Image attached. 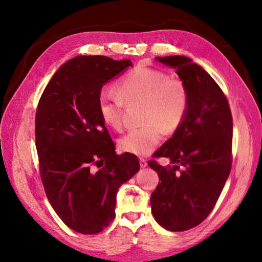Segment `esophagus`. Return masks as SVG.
<instances>
[{"mask_svg":"<svg viewBox=\"0 0 262 262\" xmlns=\"http://www.w3.org/2000/svg\"><path fill=\"white\" fill-rule=\"evenodd\" d=\"M140 165H141V168H146L147 166V162H146V160H144V159H140Z\"/></svg>","mask_w":262,"mask_h":262,"instance_id":"34e87169","label":"esophagus"}]
</instances>
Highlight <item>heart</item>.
Returning <instances> with one entry per match:
<instances>
[{"label": "heart", "mask_w": 262, "mask_h": 262, "mask_svg": "<svg viewBox=\"0 0 262 262\" xmlns=\"http://www.w3.org/2000/svg\"><path fill=\"white\" fill-rule=\"evenodd\" d=\"M116 96L102 92L98 111L105 125L119 130L122 107L141 103L142 127L128 132L119 141L122 152L137 157L148 155L162 140L163 133L173 134L182 124L189 107L187 85L163 71L138 65L115 83Z\"/></svg>", "instance_id": "1"}]
</instances>
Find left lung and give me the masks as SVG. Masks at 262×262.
<instances>
[{
  "label": "left lung",
  "mask_w": 262,
  "mask_h": 262,
  "mask_svg": "<svg viewBox=\"0 0 262 262\" xmlns=\"http://www.w3.org/2000/svg\"><path fill=\"white\" fill-rule=\"evenodd\" d=\"M157 59L185 82L189 107L181 126L152 155L170 159L171 165L148 161L160 178L152 214L165 230L182 232L202 223L223 190L232 166L233 120L225 94L203 68L179 55Z\"/></svg>",
  "instance_id": "8db88e82"
}]
</instances>
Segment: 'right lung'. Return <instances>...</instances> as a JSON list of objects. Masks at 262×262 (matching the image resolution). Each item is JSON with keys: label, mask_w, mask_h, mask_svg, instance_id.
Masks as SVG:
<instances>
[{"label": "right lung", "mask_w": 262, "mask_h": 262, "mask_svg": "<svg viewBox=\"0 0 262 262\" xmlns=\"http://www.w3.org/2000/svg\"><path fill=\"white\" fill-rule=\"evenodd\" d=\"M129 59L76 56L60 66L39 100L36 147L39 172L54 210L70 229L97 234L115 219L116 194L137 173L136 155L115 152L98 99L104 83Z\"/></svg>", "instance_id": "obj_1"}]
</instances>
